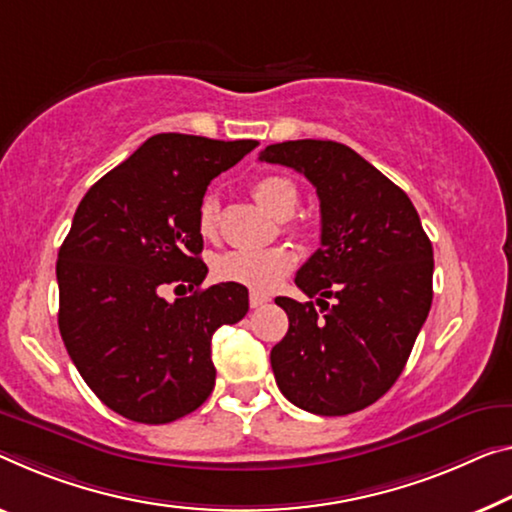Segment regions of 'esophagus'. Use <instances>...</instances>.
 Segmentation results:
<instances>
[{
	"label": "esophagus",
	"mask_w": 512,
	"mask_h": 512,
	"mask_svg": "<svg viewBox=\"0 0 512 512\" xmlns=\"http://www.w3.org/2000/svg\"><path fill=\"white\" fill-rule=\"evenodd\" d=\"M267 302H270V295H265V293H251L249 295V304H251V309H261V306H265Z\"/></svg>",
	"instance_id": "34e87169"
}]
</instances>
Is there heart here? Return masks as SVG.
<instances>
[{
  "label": "heart",
  "mask_w": 512,
  "mask_h": 512,
  "mask_svg": "<svg viewBox=\"0 0 512 512\" xmlns=\"http://www.w3.org/2000/svg\"><path fill=\"white\" fill-rule=\"evenodd\" d=\"M251 194L274 217L286 219L297 210L300 187L293 178L281 174H267L251 185ZM219 203L215 196H203L196 210V229L210 240L217 235ZM295 251L288 245H274L265 249H231L215 256L212 272L224 281H235L254 290H270L293 270Z\"/></svg>",
  "instance_id": "heart-1"
}]
</instances>
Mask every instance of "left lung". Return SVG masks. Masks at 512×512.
<instances>
[{
  "instance_id": "1",
  "label": "left lung",
  "mask_w": 512,
  "mask_h": 512,
  "mask_svg": "<svg viewBox=\"0 0 512 512\" xmlns=\"http://www.w3.org/2000/svg\"><path fill=\"white\" fill-rule=\"evenodd\" d=\"M263 162L300 171L320 199V249L297 272L313 302L277 297L288 332L270 352L283 396L320 416L364 410L410 359L432 304V245L398 185L350 146L297 139ZM335 297L332 307L321 300Z\"/></svg>"
}]
</instances>
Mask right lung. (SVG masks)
I'll list each match as a JSON object with an SVG mask.
<instances>
[{
	"instance_id": "add662e5",
	"label": "right lung",
	"mask_w": 512,
	"mask_h": 512,
	"mask_svg": "<svg viewBox=\"0 0 512 512\" xmlns=\"http://www.w3.org/2000/svg\"><path fill=\"white\" fill-rule=\"evenodd\" d=\"M256 146L162 132L75 210L57 261L59 332L84 382L125 419L171 423L215 387L212 334L245 318L249 293L233 281L201 288L196 210L210 180ZM169 282L195 293L167 303Z\"/></svg>"
}]
</instances>
